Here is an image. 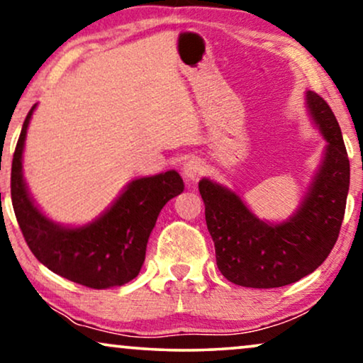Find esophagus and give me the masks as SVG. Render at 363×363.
Segmentation results:
<instances>
[{"mask_svg": "<svg viewBox=\"0 0 363 363\" xmlns=\"http://www.w3.org/2000/svg\"><path fill=\"white\" fill-rule=\"evenodd\" d=\"M183 177L186 178L188 182H195L200 178L203 173H205V165H203V162L200 158H188V160L183 163Z\"/></svg>", "mask_w": 363, "mask_h": 363, "instance_id": "34e87169", "label": "esophagus"}]
</instances>
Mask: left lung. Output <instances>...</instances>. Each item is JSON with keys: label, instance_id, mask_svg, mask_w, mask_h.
Listing matches in <instances>:
<instances>
[{"label": "left lung", "instance_id": "1", "mask_svg": "<svg viewBox=\"0 0 363 363\" xmlns=\"http://www.w3.org/2000/svg\"><path fill=\"white\" fill-rule=\"evenodd\" d=\"M307 107L327 147L309 193L289 220L261 221L236 193L208 178L198 183L218 269L238 286L292 284L314 272L339 238L350 183L349 157L339 122L324 99L309 91Z\"/></svg>", "mask_w": 363, "mask_h": 363}]
</instances>
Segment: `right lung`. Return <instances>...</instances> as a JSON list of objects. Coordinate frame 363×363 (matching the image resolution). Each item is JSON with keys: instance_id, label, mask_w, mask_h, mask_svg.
<instances>
[{"instance_id": "1", "label": "right lung", "mask_w": 363, "mask_h": 363, "mask_svg": "<svg viewBox=\"0 0 363 363\" xmlns=\"http://www.w3.org/2000/svg\"><path fill=\"white\" fill-rule=\"evenodd\" d=\"M19 133L11 165V200L29 250L48 269L91 289L132 281L145 261L148 236L168 200L185 190L175 170L133 180L96 221L81 228L57 225L43 215L23 180V148L29 121Z\"/></svg>"}]
</instances>
